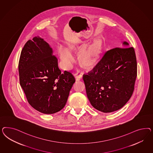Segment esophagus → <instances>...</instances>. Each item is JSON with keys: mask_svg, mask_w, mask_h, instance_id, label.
Here are the masks:
<instances>
[{"mask_svg": "<svg viewBox=\"0 0 153 153\" xmlns=\"http://www.w3.org/2000/svg\"><path fill=\"white\" fill-rule=\"evenodd\" d=\"M74 76H75V79H76V81H79L82 78V74H74Z\"/></svg>", "mask_w": 153, "mask_h": 153, "instance_id": "obj_1", "label": "esophagus"}]
</instances>
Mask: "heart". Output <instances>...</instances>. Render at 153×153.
I'll return each instance as SVG.
<instances>
[{
	"mask_svg": "<svg viewBox=\"0 0 153 153\" xmlns=\"http://www.w3.org/2000/svg\"><path fill=\"white\" fill-rule=\"evenodd\" d=\"M76 49L74 45H69L68 48L60 45L58 48V53L60 60L66 69H70L75 60L71 51ZM102 51V40L100 37L94 40L79 51L78 59L81 65L85 67H91L95 65Z\"/></svg>",
	"mask_w": 153,
	"mask_h": 153,
	"instance_id": "obj_1",
	"label": "heart"
}]
</instances>
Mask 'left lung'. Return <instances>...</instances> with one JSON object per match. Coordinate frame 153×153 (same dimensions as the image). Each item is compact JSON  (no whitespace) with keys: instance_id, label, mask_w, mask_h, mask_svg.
Masks as SVG:
<instances>
[{"instance_id":"1","label":"left lung","mask_w":153,"mask_h":153,"mask_svg":"<svg viewBox=\"0 0 153 153\" xmlns=\"http://www.w3.org/2000/svg\"><path fill=\"white\" fill-rule=\"evenodd\" d=\"M121 48L105 53L83 79L87 97L94 108L103 113L116 111L129 100L137 76L134 49L123 42Z\"/></svg>"}]
</instances>
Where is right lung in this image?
I'll return each instance as SVG.
<instances>
[{
  "instance_id": "right-lung-1",
  "label": "right lung",
  "mask_w": 153,
  "mask_h": 153,
  "mask_svg": "<svg viewBox=\"0 0 153 153\" xmlns=\"http://www.w3.org/2000/svg\"><path fill=\"white\" fill-rule=\"evenodd\" d=\"M19 71L20 85L35 109L53 114L65 107L75 79L70 72H61L52 48L44 39L35 36L25 44Z\"/></svg>"
}]
</instances>
